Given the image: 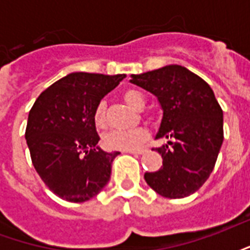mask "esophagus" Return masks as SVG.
<instances>
[{
	"mask_svg": "<svg viewBox=\"0 0 250 250\" xmlns=\"http://www.w3.org/2000/svg\"><path fill=\"white\" fill-rule=\"evenodd\" d=\"M128 152V154H134V155H141V154H145L146 150L145 148H139V150H131V151H125Z\"/></svg>",
	"mask_w": 250,
	"mask_h": 250,
	"instance_id": "34e87169",
	"label": "esophagus"
}]
</instances>
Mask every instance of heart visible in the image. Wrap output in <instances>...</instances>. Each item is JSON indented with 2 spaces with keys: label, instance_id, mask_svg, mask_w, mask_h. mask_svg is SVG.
<instances>
[{
  "label": "heart",
  "instance_id": "1",
  "mask_svg": "<svg viewBox=\"0 0 250 250\" xmlns=\"http://www.w3.org/2000/svg\"><path fill=\"white\" fill-rule=\"evenodd\" d=\"M123 99L135 109H143L146 105V100L142 93L134 89H128L123 93ZM93 123L98 128H104L107 125L105 115V103L100 102L93 111ZM148 138V132L145 128H134L128 131H114L103 138V146L108 150H119V151H131L141 147Z\"/></svg>",
  "mask_w": 250,
  "mask_h": 250
}]
</instances>
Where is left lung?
<instances>
[{
    "instance_id": "1",
    "label": "left lung",
    "mask_w": 250,
    "mask_h": 250,
    "mask_svg": "<svg viewBox=\"0 0 250 250\" xmlns=\"http://www.w3.org/2000/svg\"><path fill=\"white\" fill-rule=\"evenodd\" d=\"M132 84L158 98L163 111L155 148L163 159L158 171L145 174L147 185L166 198L195 193L209 178L224 141V114L213 89L182 65H166L131 75Z\"/></svg>"
}]
</instances>
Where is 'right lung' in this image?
Listing matches in <instances>:
<instances>
[{
	"mask_svg": "<svg viewBox=\"0 0 250 250\" xmlns=\"http://www.w3.org/2000/svg\"><path fill=\"white\" fill-rule=\"evenodd\" d=\"M125 77L69 73L41 92L29 111L25 139L32 163L62 199L84 202L108 184L111 165L120 152L98 146L93 111Z\"/></svg>",
	"mask_w": 250,
	"mask_h": 250,
	"instance_id": "obj_1",
	"label": "right lung"
}]
</instances>
